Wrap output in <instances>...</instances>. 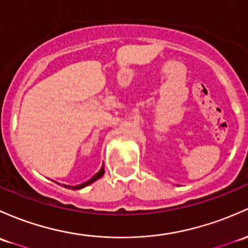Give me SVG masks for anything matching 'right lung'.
<instances>
[{"label":"right lung","instance_id":"obj_1","mask_svg":"<svg viewBox=\"0 0 248 248\" xmlns=\"http://www.w3.org/2000/svg\"><path fill=\"white\" fill-rule=\"evenodd\" d=\"M103 174H104V165L102 166V168L100 169V171H98L97 173L93 174V176L91 177L90 179H88V181L84 182V183L77 184V186H65V187H69V189H71V190H79V189H83V187L90 186L91 183H93V182H95V181H97V179L101 178V177H102Z\"/></svg>","mask_w":248,"mask_h":248}]
</instances>
